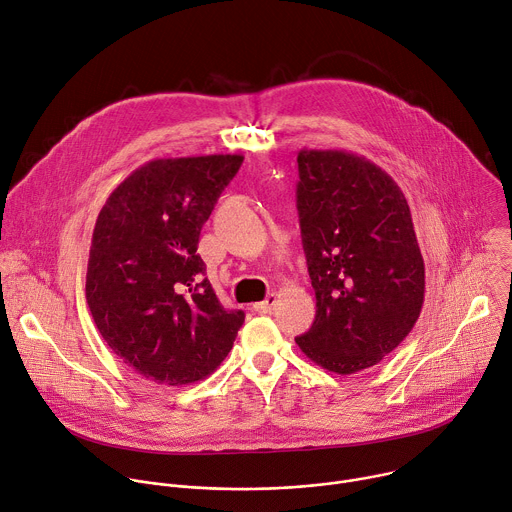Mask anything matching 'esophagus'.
<instances>
[{
  "label": "esophagus",
  "instance_id": "obj_1",
  "mask_svg": "<svg viewBox=\"0 0 512 512\" xmlns=\"http://www.w3.org/2000/svg\"><path fill=\"white\" fill-rule=\"evenodd\" d=\"M275 305H277V295H275V293H269L263 301L255 303L253 307H255V311H259V313H269V311L275 309Z\"/></svg>",
  "mask_w": 512,
  "mask_h": 512
}]
</instances>
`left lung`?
<instances>
[{
  "instance_id": "obj_1",
  "label": "left lung",
  "mask_w": 512,
  "mask_h": 512,
  "mask_svg": "<svg viewBox=\"0 0 512 512\" xmlns=\"http://www.w3.org/2000/svg\"><path fill=\"white\" fill-rule=\"evenodd\" d=\"M297 211L317 311L295 344L333 374L380 364L424 303V259L408 201L372 160L299 150Z\"/></svg>"
}]
</instances>
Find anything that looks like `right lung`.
I'll return each mask as SVG.
<instances>
[{"label": "right lung", "instance_id": "obj_1", "mask_svg": "<svg viewBox=\"0 0 512 512\" xmlns=\"http://www.w3.org/2000/svg\"><path fill=\"white\" fill-rule=\"evenodd\" d=\"M241 154L154 158L110 193L92 233L86 301L108 348L162 386L213 374L245 321L225 309L197 253Z\"/></svg>", "mask_w": 512, "mask_h": 512}]
</instances>
